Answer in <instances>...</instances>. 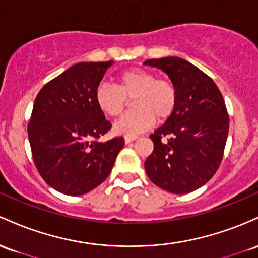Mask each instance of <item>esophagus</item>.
<instances>
[{"label":"esophagus","instance_id":"34e87169","mask_svg":"<svg viewBox=\"0 0 258 258\" xmlns=\"http://www.w3.org/2000/svg\"><path fill=\"white\" fill-rule=\"evenodd\" d=\"M138 137H125L124 138V141H125V144H129V143H132V141H134Z\"/></svg>","mask_w":258,"mask_h":258}]
</instances>
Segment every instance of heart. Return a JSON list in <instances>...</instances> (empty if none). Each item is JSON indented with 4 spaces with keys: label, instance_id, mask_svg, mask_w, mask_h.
I'll use <instances>...</instances> for the list:
<instances>
[{
    "label": "heart",
    "instance_id": "heart-1",
    "mask_svg": "<svg viewBox=\"0 0 258 258\" xmlns=\"http://www.w3.org/2000/svg\"><path fill=\"white\" fill-rule=\"evenodd\" d=\"M133 100L134 111L124 114L114 124V132L126 137L151 128L153 120L164 121L174 113L178 105V89L168 78H157L144 68H130L117 77V86L102 83L95 90L98 108L108 117L123 113Z\"/></svg>",
    "mask_w": 258,
    "mask_h": 258
}]
</instances>
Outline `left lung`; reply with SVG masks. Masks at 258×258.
<instances>
[{
	"label": "left lung",
	"mask_w": 258,
	"mask_h": 258,
	"mask_svg": "<svg viewBox=\"0 0 258 258\" xmlns=\"http://www.w3.org/2000/svg\"><path fill=\"white\" fill-rule=\"evenodd\" d=\"M168 74L178 89V105L163 125L150 135L153 151L145 161L150 180L173 194L205 185L221 164L229 115L216 83L179 57L147 59Z\"/></svg>",
	"instance_id": "left-lung-1"
}]
</instances>
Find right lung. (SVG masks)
Masks as SVG:
<instances>
[{
	"instance_id": "obj_1",
	"label": "right lung",
	"mask_w": 258,
	"mask_h": 258,
	"mask_svg": "<svg viewBox=\"0 0 258 258\" xmlns=\"http://www.w3.org/2000/svg\"><path fill=\"white\" fill-rule=\"evenodd\" d=\"M108 62H82L40 90L28 124L37 172L51 187L71 196L91 191L106 180L124 138L98 139L112 124L95 101Z\"/></svg>"
}]
</instances>
